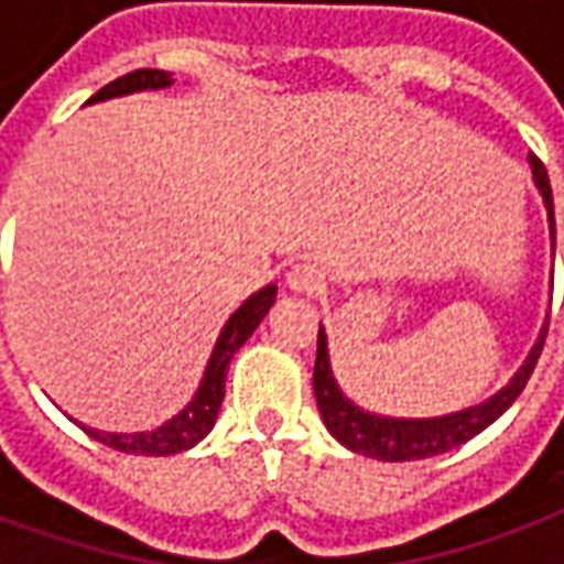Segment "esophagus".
Segmentation results:
<instances>
[{
    "instance_id": "1",
    "label": "esophagus",
    "mask_w": 564,
    "mask_h": 564,
    "mask_svg": "<svg viewBox=\"0 0 564 564\" xmlns=\"http://www.w3.org/2000/svg\"><path fill=\"white\" fill-rule=\"evenodd\" d=\"M286 286L293 293H317L319 286H323V271L314 262H295L293 269L286 271Z\"/></svg>"
}]
</instances>
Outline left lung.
Masks as SVG:
<instances>
[{"instance_id": "left-lung-1", "label": "left lung", "mask_w": 564, "mask_h": 564, "mask_svg": "<svg viewBox=\"0 0 564 564\" xmlns=\"http://www.w3.org/2000/svg\"><path fill=\"white\" fill-rule=\"evenodd\" d=\"M529 165H532L534 186H538V193L544 198L546 223H550V250L556 253V217H553L550 177H546V169L541 165L538 156H529ZM546 326L550 323L541 326L532 350L522 359L517 375L496 395H489L486 402L462 408V411H453V414L444 416H383L362 411L359 404H354L344 395L338 380L332 375L329 338H326V329L319 326L317 362H314V395H317L319 416H323L329 435L338 444L354 449V453H362L368 459L414 462L437 456V453H447V449H456L465 441H471L474 435H480L486 425L496 423L498 416L517 402V395L525 390V380L532 378L534 366H538V356L544 350Z\"/></svg>"}]
</instances>
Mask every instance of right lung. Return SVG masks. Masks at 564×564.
<instances>
[{"mask_svg": "<svg viewBox=\"0 0 564 564\" xmlns=\"http://www.w3.org/2000/svg\"><path fill=\"white\" fill-rule=\"evenodd\" d=\"M174 78L172 72H162V68H139V72H129L123 78L105 84L102 90L87 99V105L108 102V99H120V96H132V93H148V90H165L172 87ZM278 299V283L262 286L259 293L241 302V307L235 311L232 317L226 319V326L217 335V344L210 350L208 366L205 375L198 380V390L193 392V399L184 404V411H177L172 420H165L156 429L148 432H102V429H90V425L75 423L96 441H102L105 447H115L120 453H132V456H172V453H184V449L196 447L202 437L208 435L217 414H220L223 395H226V371L232 356L247 344V338L257 332L262 317L269 314V307ZM72 420V416H68Z\"/></svg>", "mask_w": 564, "mask_h": 564, "instance_id": "right-lung-1", "label": "right lung"}]
</instances>
